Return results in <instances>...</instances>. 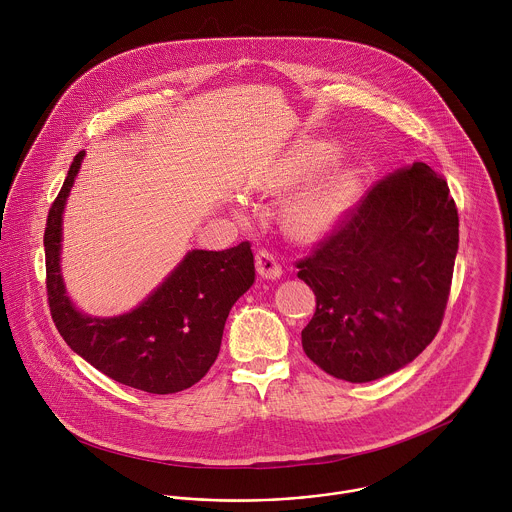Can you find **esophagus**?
Returning a JSON list of instances; mask_svg holds the SVG:
<instances>
[{"mask_svg":"<svg viewBox=\"0 0 512 512\" xmlns=\"http://www.w3.org/2000/svg\"><path fill=\"white\" fill-rule=\"evenodd\" d=\"M256 270L266 280H276L282 276V266L278 264L276 256L266 248L258 250V254H256Z\"/></svg>","mask_w":512,"mask_h":512,"instance_id":"esophagus-1","label":"esophagus"}]
</instances>
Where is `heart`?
<instances>
[{
  "label": "heart",
  "instance_id": "obj_1",
  "mask_svg": "<svg viewBox=\"0 0 512 512\" xmlns=\"http://www.w3.org/2000/svg\"><path fill=\"white\" fill-rule=\"evenodd\" d=\"M325 157L313 149H297L286 157L274 171L270 185L293 187L307 175H311ZM349 207V191L345 177L339 173H327L307 185L290 205V222L301 234H321L329 230L343 217Z\"/></svg>",
  "mask_w": 512,
  "mask_h": 512
}]
</instances>
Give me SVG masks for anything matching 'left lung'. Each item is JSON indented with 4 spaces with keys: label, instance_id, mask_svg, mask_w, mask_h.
Segmentation results:
<instances>
[{
    "label": "left lung",
    "instance_id": "8db88e82",
    "mask_svg": "<svg viewBox=\"0 0 512 512\" xmlns=\"http://www.w3.org/2000/svg\"><path fill=\"white\" fill-rule=\"evenodd\" d=\"M457 244L455 203L430 165L416 161L380 179L297 262L317 301L301 331L305 355L347 382L412 363L439 331Z\"/></svg>",
    "mask_w": 512,
    "mask_h": 512
}]
</instances>
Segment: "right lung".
Returning a JSON list of instances; mask_svg holds the SVG:
<instances>
[{
    "instance_id": "add662e5",
    "label": "right lung",
    "mask_w": 512,
    "mask_h": 512,
    "mask_svg": "<svg viewBox=\"0 0 512 512\" xmlns=\"http://www.w3.org/2000/svg\"><path fill=\"white\" fill-rule=\"evenodd\" d=\"M82 159L84 151H78L45 226L53 321L74 353L112 380L149 394L181 392L217 361L226 317L254 284L250 242L222 252L191 250L132 311L86 315L67 295L61 274L63 213Z\"/></svg>"
}]
</instances>
